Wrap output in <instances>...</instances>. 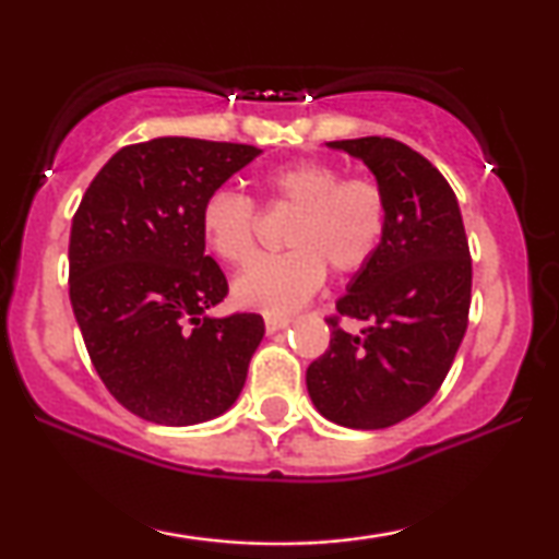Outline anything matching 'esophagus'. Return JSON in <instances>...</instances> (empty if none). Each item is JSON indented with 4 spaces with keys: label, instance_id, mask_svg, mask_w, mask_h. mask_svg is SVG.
<instances>
[{
    "label": "esophagus",
    "instance_id": "1",
    "mask_svg": "<svg viewBox=\"0 0 559 559\" xmlns=\"http://www.w3.org/2000/svg\"><path fill=\"white\" fill-rule=\"evenodd\" d=\"M293 320L287 316H264V325H266V333H277L282 328H287Z\"/></svg>",
    "mask_w": 559,
    "mask_h": 559
}]
</instances>
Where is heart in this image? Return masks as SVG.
Masks as SVG:
<instances>
[{"label":"heart","instance_id":"b5f03b06","mask_svg":"<svg viewBox=\"0 0 559 559\" xmlns=\"http://www.w3.org/2000/svg\"><path fill=\"white\" fill-rule=\"evenodd\" d=\"M274 205L295 211L285 254L259 257L234 282L241 305L285 316L318 293L325 264L335 274L364 270L386 228V195L369 175L343 178L338 165L302 159L264 178ZM201 231L213 254L228 264L249 262L257 249V205L234 188H218L203 201Z\"/></svg>","mask_w":559,"mask_h":559}]
</instances>
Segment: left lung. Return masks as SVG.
Returning a JSON list of instances; mask_svg holds the SVG:
<instances>
[{"mask_svg":"<svg viewBox=\"0 0 559 559\" xmlns=\"http://www.w3.org/2000/svg\"><path fill=\"white\" fill-rule=\"evenodd\" d=\"M373 173L386 195L377 254L348 282L331 346L308 366V394L331 423L381 430L425 407L445 381L468 328L471 251L457 198L438 167L389 136L328 142Z\"/></svg>","mask_w":559,"mask_h":559,"instance_id":"1","label":"left lung"}]
</instances>
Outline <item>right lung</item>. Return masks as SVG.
<instances>
[{"label":"right lung","instance_id":"right-lung-1","mask_svg":"<svg viewBox=\"0 0 559 559\" xmlns=\"http://www.w3.org/2000/svg\"><path fill=\"white\" fill-rule=\"evenodd\" d=\"M259 155L251 144L190 136L129 144L75 211L73 316L106 389L147 423H209L239 400L264 320L205 316L228 285L205 257L201 209Z\"/></svg>","mask_w":559,"mask_h":559}]
</instances>
